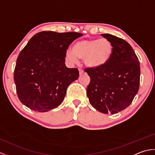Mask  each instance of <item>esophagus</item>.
Here are the masks:
<instances>
[{"label":"esophagus","instance_id":"34e87169","mask_svg":"<svg viewBox=\"0 0 155 155\" xmlns=\"http://www.w3.org/2000/svg\"><path fill=\"white\" fill-rule=\"evenodd\" d=\"M84 71L83 70V69L79 68V74H84Z\"/></svg>","mask_w":155,"mask_h":155}]
</instances>
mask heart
<instances>
[{
  "label": "heart",
  "instance_id": "b5f03b06",
  "mask_svg": "<svg viewBox=\"0 0 155 155\" xmlns=\"http://www.w3.org/2000/svg\"><path fill=\"white\" fill-rule=\"evenodd\" d=\"M113 53V46L107 38L83 39L76 42L72 49L68 50L66 56L71 62H75L77 58L83 59L84 64L91 68L103 67Z\"/></svg>",
  "mask_w": 155,
  "mask_h": 155
}]
</instances>
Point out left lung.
Wrapping results in <instances>:
<instances>
[{
    "instance_id": "left-lung-1",
    "label": "left lung",
    "mask_w": 155,
    "mask_h": 155,
    "mask_svg": "<svg viewBox=\"0 0 155 155\" xmlns=\"http://www.w3.org/2000/svg\"><path fill=\"white\" fill-rule=\"evenodd\" d=\"M113 46V55L103 67L85 71L91 78L87 88L90 104L104 114H116L127 108L139 91V58L128 42L110 34H102Z\"/></svg>"
}]
</instances>
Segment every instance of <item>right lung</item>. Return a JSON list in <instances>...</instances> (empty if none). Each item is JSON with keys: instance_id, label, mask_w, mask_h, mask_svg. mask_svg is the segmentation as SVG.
<instances>
[{"instance_id": "obj_1", "label": "right lung", "mask_w": 155, "mask_h": 155, "mask_svg": "<svg viewBox=\"0 0 155 155\" xmlns=\"http://www.w3.org/2000/svg\"><path fill=\"white\" fill-rule=\"evenodd\" d=\"M82 35L42 31L30 39L18 54L14 72L16 93L23 104L47 112L61 104L68 85L79 76L78 68L66 67V52Z\"/></svg>"}]
</instances>
